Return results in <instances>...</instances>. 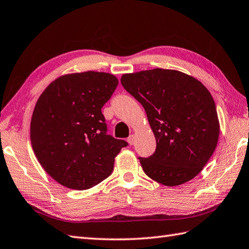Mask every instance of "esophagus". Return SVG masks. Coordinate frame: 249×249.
I'll use <instances>...</instances> for the list:
<instances>
[{
  "instance_id": "esophagus-1",
  "label": "esophagus",
  "mask_w": 249,
  "mask_h": 249,
  "mask_svg": "<svg viewBox=\"0 0 249 249\" xmlns=\"http://www.w3.org/2000/svg\"><path fill=\"white\" fill-rule=\"evenodd\" d=\"M135 140H136V137L134 136V135H130L129 137H128V139H127V142H128L130 145H134L135 144Z\"/></svg>"
}]
</instances>
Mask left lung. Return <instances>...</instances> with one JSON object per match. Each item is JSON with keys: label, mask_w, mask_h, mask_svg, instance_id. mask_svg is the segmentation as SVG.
Instances as JSON below:
<instances>
[{"label": "left lung", "mask_w": 249, "mask_h": 249, "mask_svg": "<svg viewBox=\"0 0 249 249\" xmlns=\"http://www.w3.org/2000/svg\"><path fill=\"white\" fill-rule=\"evenodd\" d=\"M121 83L141 103L156 138V151L139 158L144 173L166 187L197 176L217 145L219 122L211 93L198 79L156 68L126 73Z\"/></svg>", "instance_id": "8db88e82"}]
</instances>
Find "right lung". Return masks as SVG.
I'll return each mask as SVG.
<instances>
[{
  "label": "right lung",
  "mask_w": 249,
  "mask_h": 249,
  "mask_svg": "<svg viewBox=\"0 0 249 249\" xmlns=\"http://www.w3.org/2000/svg\"><path fill=\"white\" fill-rule=\"evenodd\" d=\"M118 84L110 73H69L39 96L31 121L33 151L61 186L87 190L111 175L127 142L106 134L102 107Z\"/></svg>",
  "instance_id": "1"
}]
</instances>
